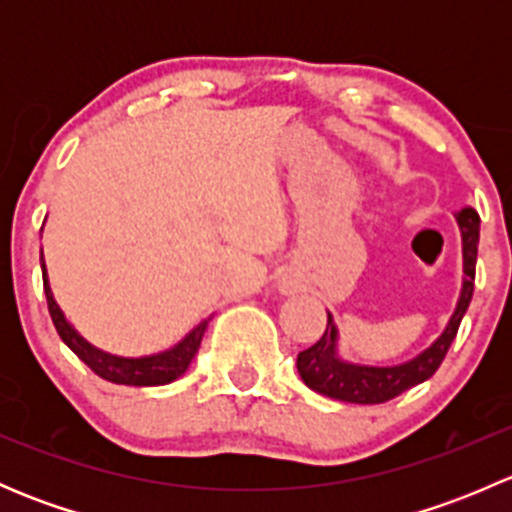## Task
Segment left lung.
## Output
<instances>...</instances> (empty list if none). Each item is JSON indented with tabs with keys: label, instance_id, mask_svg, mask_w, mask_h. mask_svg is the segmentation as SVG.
<instances>
[{
	"label": "left lung",
	"instance_id": "left-lung-1",
	"mask_svg": "<svg viewBox=\"0 0 512 512\" xmlns=\"http://www.w3.org/2000/svg\"><path fill=\"white\" fill-rule=\"evenodd\" d=\"M461 225L463 237V289L458 307L453 312L451 322L443 329L441 337L418 356L406 364L396 366H361L349 364L337 356V327H334L332 314L327 312V332L322 334L317 344L297 354V371L304 384L317 394L329 396L337 401H349V404H384V401L396 399L411 386L423 384L436 374L441 361L446 359L453 339H456L461 319L471 304L473 287H476V260H478V237H480V218L473 208H463L456 215Z\"/></svg>",
	"mask_w": 512,
	"mask_h": 512
}]
</instances>
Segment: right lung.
Listing matches in <instances>:
<instances>
[{"mask_svg":"<svg viewBox=\"0 0 512 512\" xmlns=\"http://www.w3.org/2000/svg\"><path fill=\"white\" fill-rule=\"evenodd\" d=\"M41 275H44V292H46V304H49L51 322H54L56 332H59L61 342L71 349L86 366H89L94 374L101 379L113 381V384H126V386H160L170 384V381L178 379L180 374H185V369L190 366L193 356L198 354L200 342H203V334L208 329V319L200 322L183 342L175 344L168 352H160L153 356H141V359H126V356H113L96 349L94 344L86 342L69 322H66L64 312L56 304L54 294H51L49 280H46V267H44V255H41Z\"/></svg>","mask_w":512,"mask_h":512,"instance_id":"add662e5","label":"right lung"}]
</instances>
